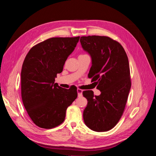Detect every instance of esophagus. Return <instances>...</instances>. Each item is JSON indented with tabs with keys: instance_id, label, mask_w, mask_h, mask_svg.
<instances>
[{
	"instance_id": "34e87169",
	"label": "esophagus",
	"mask_w": 156,
	"mask_h": 156,
	"mask_svg": "<svg viewBox=\"0 0 156 156\" xmlns=\"http://www.w3.org/2000/svg\"><path fill=\"white\" fill-rule=\"evenodd\" d=\"M83 91V90L82 89H80V88H78V89H77V93H78V96H79V97L82 96Z\"/></svg>"
}]
</instances>
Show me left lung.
Instances as JSON below:
<instances>
[{
  "label": "left lung",
  "mask_w": 156,
  "mask_h": 156,
  "mask_svg": "<svg viewBox=\"0 0 156 156\" xmlns=\"http://www.w3.org/2000/svg\"><path fill=\"white\" fill-rule=\"evenodd\" d=\"M81 45L92 57L88 77L98 84L100 96L83 92L88 103L83 112L85 124L93 131L112 129L123 115L131 82L128 58L123 47L107 36L81 37Z\"/></svg>",
  "instance_id": "8db88e82"
}]
</instances>
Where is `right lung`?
I'll list each match as a JSON object with an SVG mask.
<instances>
[{"mask_svg":"<svg viewBox=\"0 0 156 156\" xmlns=\"http://www.w3.org/2000/svg\"><path fill=\"white\" fill-rule=\"evenodd\" d=\"M80 37H51L33 46L22 66L21 98L34 123L51 129L65 120L66 111L77 97L76 88H63L55 83L66 60Z\"/></svg>","mask_w":156,"mask_h":156,"instance_id":"obj_1","label":"right lung"}]
</instances>
